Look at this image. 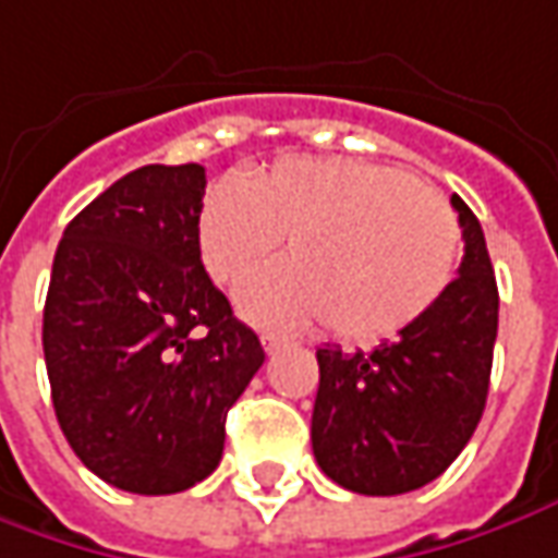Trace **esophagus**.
Masks as SVG:
<instances>
[{
	"label": "esophagus",
	"mask_w": 558,
	"mask_h": 558,
	"mask_svg": "<svg viewBox=\"0 0 558 558\" xmlns=\"http://www.w3.org/2000/svg\"><path fill=\"white\" fill-rule=\"evenodd\" d=\"M259 342H263L265 354H275L278 348L287 344V339H283V336H275V332H263V336H259Z\"/></svg>",
	"instance_id": "obj_1"
}]
</instances>
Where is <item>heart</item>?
Segmentation results:
<instances>
[{
  "instance_id": "heart-1",
  "label": "heart",
  "mask_w": 558,
  "mask_h": 558,
  "mask_svg": "<svg viewBox=\"0 0 558 558\" xmlns=\"http://www.w3.org/2000/svg\"><path fill=\"white\" fill-rule=\"evenodd\" d=\"M195 234L222 287L241 283L287 238L290 263L250 278L238 311L268 329L327 320L360 344L418 324L449 290L461 250L449 201L407 170L302 155L247 183L210 185Z\"/></svg>"
}]
</instances>
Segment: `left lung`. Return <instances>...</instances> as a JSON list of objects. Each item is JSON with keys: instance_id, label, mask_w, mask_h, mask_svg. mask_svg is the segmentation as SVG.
Instances as JSON below:
<instances>
[{"instance_id": "8db88e82", "label": "left lung", "mask_w": 558, "mask_h": 558, "mask_svg": "<svg viewBox=\"0 0 558 558\" xmlns=\"http://www.w3.org/2000/svg\"><path fill=\"white\" fill-rule=\"evenodd\" d=\"M464 259L434 308L369 354L317 348L311 449L332 483L403 495L434 483L473 437L488 397L498 283L480 219L452 195Z\"/></svg>"}]
</instances>
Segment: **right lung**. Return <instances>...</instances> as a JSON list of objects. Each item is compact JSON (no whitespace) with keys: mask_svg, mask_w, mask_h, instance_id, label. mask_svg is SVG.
<instances>
[{"mask_svg":"<svg viewBox=\"0 0 558 558\" xmlns=\"http://www.w3.org/2000/svg\"><path fill=\"white\" fill-rule=\"evenodd\" d=\"M201 165H146L72 219L41 348L57 422L104 483L173 495L222 458L226 415L259 373V336L207 278Z\"/></svg>","mask_w":558,"mask_h":558,"instance_id":"obj_1","label":"right lung"}]
</instances>
